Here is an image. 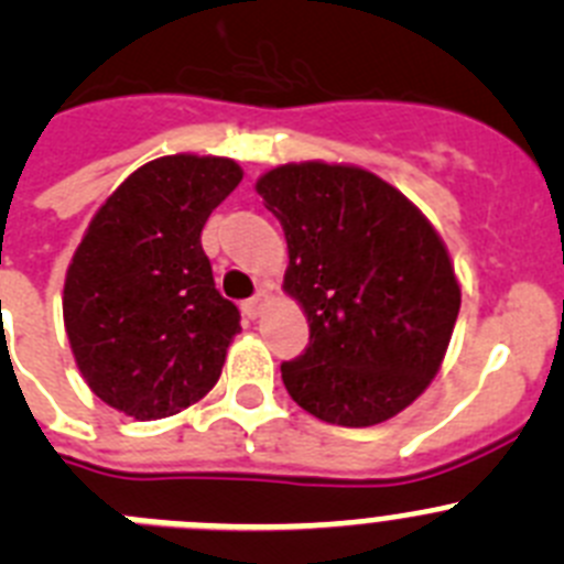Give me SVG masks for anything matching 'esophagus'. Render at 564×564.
<instances>
[{"instance_id":"esophagus-1","label":"esophagus","mask_w":564,"mask_h":564,"mask_svg":"<svg viewBox=\"0 0 564 564\" xmlns=\"http://www.w3.org/2000/svg\"><path fill=\"white\" fill-rule=\"evenodd\" d=\"M267 303H270V294H267V289H258L250 300H245V306L241 308H245L247 317L256 319V317H261V312L267 308Z\"/></svg>"}]
</instances>
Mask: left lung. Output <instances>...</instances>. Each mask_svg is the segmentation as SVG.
<instances>
[{"instance_id":"obj_1","label":"left lung","mask_w":564,"mask_h":564,"mask_svg":"<svg viewBox=\"0 0 564 564\" xmlns=\"http://www.w3.org/2000/svg\"><path fill=\"white\" fill-rule=\"evenodd\" d=\"M286 234L283 289L308 347L283 361L292 401L367 429L414 403L440 370L462 289L440 234L394 186L345 163H286L258 177Z\"/></svg>"}]
</instances>
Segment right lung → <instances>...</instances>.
<instances>
[{
    "mask_svg": "<svg viewBox=\"0 0 564 564\" xmlns=\"http://www.w3.org/2000/svg\"><path fill=\"white\" fill-rule=\"evenodd\" d=\"M239 181L230 158L163 155L94 214L66 270L63 323L108 406L161 420L219 381L241 317L214 286L199 234Z\"/></svg>",
    "mask_w": 564,
    "mask_h": 564,
    "instance_id": "right-lung-1",
    "label": "right lung"
}]
</instances>
